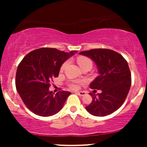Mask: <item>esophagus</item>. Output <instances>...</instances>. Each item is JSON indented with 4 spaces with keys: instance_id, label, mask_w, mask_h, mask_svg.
<instances>
[{
    "instance_id": "obj_1",
    "label": "esophagus",
    "mask_w": 147,
    "mask_h": 147,
    "mask_svg": "<svg viewBox=\"0 0 147 147\" xmlns=\"http://www.w3.org/2000/svg\"><path fill=\"white\" fill-rule=\"evenodd\" d=\"M76 94H77V95H79V96H84V95H86V92L85 91H81V92H76Z\"/></svg>"
}]
</instances>
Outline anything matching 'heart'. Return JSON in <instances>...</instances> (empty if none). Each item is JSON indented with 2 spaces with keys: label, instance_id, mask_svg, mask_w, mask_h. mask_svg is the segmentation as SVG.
Masks as SVG:
<instances>
[{
  "label": "heart",
  "instance_id": "b5f03b06",
  "mask_svg": "<svg viewBox=\"0 0 147 147\" xmlns=\"http://www.w3.org/2000/svg\"><path fill=\"white\" fill-rule=\"evenodd\" d=\"M77 61L79 65L81 67V68H83L85 65H89L92 66V61H91L90 59L88 58V57H79L77 59ZM69 63V61H66L64 63L62 64L61 67V70H63L65 68V67L68 65ZM83 81L80 80H71L68 82V86L70 88L72 89V90H77L79 88V85L82 84H83Z\"/></svg>",
  "mask_w": 147,
  "mask_h": 147
}]
</instances>
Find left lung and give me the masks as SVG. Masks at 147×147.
Wrapping results in <instances>:
<instances>
[{
	"instance_id": "left-lung-1",
	"label": "left lung",
	"mask_w": 147,
	"mask_h": 147,
	"mask_svg": "<svg viewBox=\"0 0 147 147\" xmlns=\"http://www.w3.org/2000/svg\"><path fill=\"white\" fill-rule=\"evenodd\" d=\"M79 54L95 63L99 75L91 82L90 88L102 90L97 95L89 93L92 101L86 109L95 116L113 113L122 105L131 88V75L127 61L120 54L109 49H92Z\"/></svg>"
}]
</instances>
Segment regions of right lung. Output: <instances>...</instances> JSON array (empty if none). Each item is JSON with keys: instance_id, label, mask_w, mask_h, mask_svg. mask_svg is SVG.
<instances>
[{"instance_id": "add662e5", "label": "right lung", "mask_w": 147, "mask_h": 147, "mask_svg": "<svg viewBox=\"0 0 147 147\" xmlns=\"http://www.w3.org/2000/svg\"><path fill=\"white\" fill-rule=\"evenodd\" d=\"M77 51L65 52L56 48H42L30 52L18 65L16 88L27 108L34 114L48 117L59 112L70 95L61 90H49L54 77H57L61 66Z\"/></svg>"}]
</instances>
